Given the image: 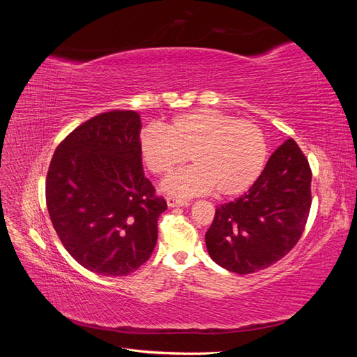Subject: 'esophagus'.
Returning <instances> with one entry per match:
<instances>
[{"mask_svg":"<svg viewBox=\"0 0 357 357\" xmlns=\"http://www.w3.org/2000/svg\"><path fill=\"white\" fill-rule=\"evenodd\" d=\"M167 204H168L169 208H172V207H181V205H189V201L178 199V198H174V197H168Z\"/></svg>","mask_w":357,"mask_h":357,"instance_id":"34e87169","label":"esophagus"}]
</instances>
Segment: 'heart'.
Masks as SVG:
<instances>
[{
	"instance_id": "1",
	"label": "heart",
	"mask_w": 357,
	"mask_h": 357,
	"mask_svg": "<svg viewBox=\"0 0 357 357\" xmlns=\"http://www.w3.org/2000/svg\"><path fill=\"white\" fill-rule=\"evenodd\" d=\"M167 132L149 126L139 135V156L155 176H167L189 159L195 165L168 177L162 189L190 197L215 189L219 197L245 192L261 177L268 144L261 128L250 121L211 109L177 114Z\"/></svg>"
}]
</instances>
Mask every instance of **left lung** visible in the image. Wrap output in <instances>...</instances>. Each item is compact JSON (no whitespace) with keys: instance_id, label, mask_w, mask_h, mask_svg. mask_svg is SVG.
Segmentation results:
<instances>
[{"instance_id":"1","label":"left lung","mask_w":357,"mask_h":357,"mask_svg":"<svg viewBox=\"0 0 357 357\" xmlns=\"http://www.w3.org/2000/svg\"><path fill=\"white\" fill-rule=\"evenodd\" d=\"M310 208L311 168L295 139L289 138L243 197L215 208L205 234L208 255L236 274L271 266L296 245Z\"/></svg>"}]
</instances>
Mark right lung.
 <instances>
[{"label":"right lung","mask_w":357,"mask_h":357,"mask_svg":"<svg viewBox=\"0 0 357 357\" xmlns=\"http://www.w3.org/2000/svg\"><path fill=\"white\" fill-rule=\"evenodd\" d=\"M139 131L137 112L101 113L75 128L49 165L53 228L75 261L100 275H126L146 264L167 210L144 177Z\"/></svg>","instance_id":"obj_1"}]
</instances>
